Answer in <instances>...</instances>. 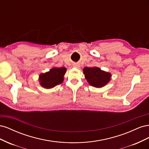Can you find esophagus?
<instances>
[{
    "instance_id": "obj_1",
    "label": "esophagus",
    "mask_w": 149,
    "mask_h": 149,
    "mask_svg": "<svg viewBox=\"0 0 149 149\" xmlns=\"http://www.w3.org/2000/svg\"><path fill=\"white\" fill-rule=\"evenodd\" d=\"M73 66L75 67V68H78L79 67V65L78 64H74Z\"/></svg>"
}]
</instances>
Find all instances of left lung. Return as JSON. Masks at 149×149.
<instances>
[{
    "mask_svg": "<svg viewBox=\"0 0 149 149\" xmlns=\"http://www.w3.org/2000/svg\"><path fill=\"white\" fill-rule=\"evenodd\" d=\"M83 73L89 84L96 88L103 87L109 83L111 78L110 73L102 71L97 67H85Z\"/></svg>",
    "mask_w": 149,
    "mask_h": 149,
    "instance_id": "8db88e82",
    "label": "left lung"
}]
</instances>
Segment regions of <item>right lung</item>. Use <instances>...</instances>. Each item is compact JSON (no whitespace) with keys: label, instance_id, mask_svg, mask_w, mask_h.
I'll use <instances>...</instances> for the list:
<instances>
[{"label":"right lung","instance_id":"obj_1","mask_svg":"<svg viewBox=\"0 0 149 149\" xmlns=\"http://www.w3.org/2000/svg\"><path fill=\"white\" fill-rule=\"evenodd\" d=\"M66 71V68H53L48 72L40 74V84L42 87L49 89L62 83L63 76Z\"/></svg>","mask_w":149,"mask_h":149}]
</instances>
